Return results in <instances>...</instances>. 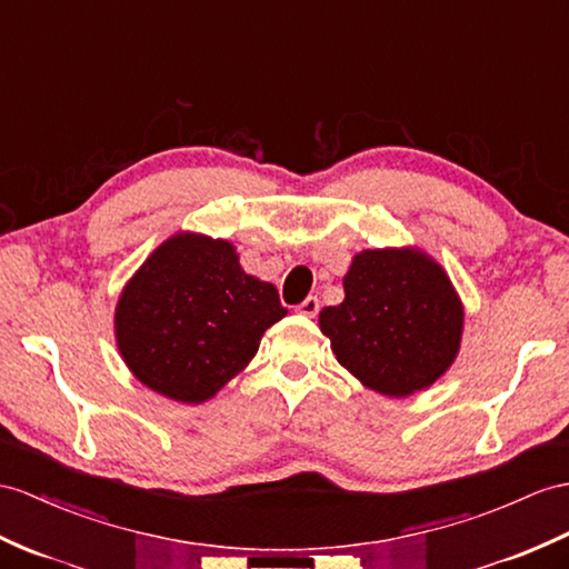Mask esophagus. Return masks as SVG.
Returning <instances> with one entry per match:
<instances>
[{
	"instance_id": "1",
	"label": "esophagus",
	"mask_w": 569,
	"mask_h": 569,
	"mask_svg": "<svg viewBox=\"0 0 569 569\" xmlns=\"http://www.w3.org/2000/svg\"><path fill=\"white\" fill-rule=\"evenodd\" d=\"M318 309H321V301H318L316 297H307L303 299L299 307H297V313H301V316H307V318H313L316 313H318Z\"/></svg>"
}]
</instances>
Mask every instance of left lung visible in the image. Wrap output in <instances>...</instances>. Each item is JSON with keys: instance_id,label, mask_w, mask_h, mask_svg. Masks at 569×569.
Returning a JSON list of instances; mask_svg holds the SVG:
<instances>
[{"instance_id": "1", "label": "left lung", "mask_w": 569, "mask_h": 569, "mask_svg": "<svg viewBox=\"0 0 569 569\" xmlns=\"http://www.w3.org/2000/svg\"><path fill=\"white\" fill-rule=\"evenodd\" d=\"M342 289V303L318 313V326L352 377L393 398L445 377L461 350L466 313L432 256L415 246L359 251Z\"/></svg>"}]
</instances>
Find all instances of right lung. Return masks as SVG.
Wrapping results in <instances>:
<instances>
[{
	"label": "right lung",
	"instance_id": "right-lung-1",
	"mask_svg": "<svg viewBox=\"0 0 569 569\" xmlns=\"http://www.w3.org/2000/svg\"><path fill=\"white\" fill-rule=\"evenodd\" d=\"M284 316L274 284L248 274L233 243L178 231L122 287L113 323L122 362L147 389L198 406L248 367Z\"/></svg>",
	"mask_w": 569,
	"mask_h": 569
}]
</instances>
